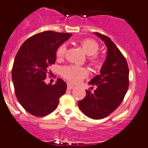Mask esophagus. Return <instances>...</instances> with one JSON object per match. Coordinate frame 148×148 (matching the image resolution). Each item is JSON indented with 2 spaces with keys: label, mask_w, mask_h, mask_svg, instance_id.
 I'll list each match as a JSON object with an SVG mask.
<instances>
[{
  "label": "esophagus",
  "mask_w": 148,
  "mask_h": 148,
  "mask_svg": "<svg viewBox=\"0 0 148 148\" xmlns=\"http://www.w3.org/2000/svg\"><path fill=\"white\" fill-rule=\"evenodd\" d=\"M74 88V86L72 85V84H67V89H68V90H72V89Z\"/></svg>",
  "instance_id": "obj_1"
}]
</instances>
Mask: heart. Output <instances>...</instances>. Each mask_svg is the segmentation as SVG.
Masks as SVG:
<instances>
[{"instance_id": "b5f03b06", "label": "heart", "mask_w": 148, "mask_h": 148, "mask_svg": "<svg viewBox=\"0 0 148 148\" xmlns=\"http://www.w3.org/2000/svg\"><path fill=\"white\" fill-rule=\"evenodd\" d=\"M82 47L84 52L88 56H92L90 58V61L92 64H97L99 58L95 55L99 50V45L97 42L91 39H85L82 41ZM67 45L66 43H63L58 47L56 51V56L58 58H63L66 52ZM61 75L64 78L71 83H79L87 77L88 71L84 67L78 66L74 65L64 66L60 70Z\"/></svg>"}]
</instances>
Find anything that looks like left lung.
I'll list each match as a JSON object with an SVG mask.
<instances>
[{
    "label": "left lung",
    "mask_w": 148,
    "mask_h": 148,
    "mask_svg": "<svg viewBox=\"0 0 148 148\" xmlns=\"http://www.w3.org/2000/svg\"><path fill=\"white\" fill-rule=\"evenodd\" d=\"M95 34L105 42L107 56L100 74L89 82L97 88L93 92L86 90L87 95L78 106L89 118L101 119L114 112L124 100L129 87V67L125 57L108 37Z\"/></svg>",
    "instance_id": "8db88e82"
}]
</instances>
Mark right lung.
<instances>
[{"mask_svg":"<svg viewBox=\"0 0 148 148\" xmlns=\"http://www.w3.org/2000/svg\"><path fill=\"white\" fill-rule=\"evenodd\" d=\"M71 35L53 31L38 33L22 44L16 56L11 72L16 96L34 116L52 113L65 94L67 85L64 80L58 78L55 84H46L45 79L56 61L57 49Z\"/></svg>","mask_w":148,"mask_h":148,"instance_id":"1","label":"right lung"}]
</instances>
